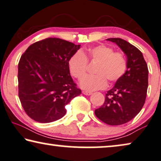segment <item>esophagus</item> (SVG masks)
I'll list each match as a JSON object with an SVG mask.
<instances>
[{"label": "esophagus", "instance_id": "1", "mask_svg": "<svg viewBox=\"0 0 161 161\" xmlns=\"http://www.w3.org/2000/svg\"><path fill=\"white\" fill-rule=\"evenodd\" d=\"M82 93L85 95H90L92 94V92H90V91H82Z\"/></svg>", "mask_w": 161, "mask_h": 161}]
</instances>
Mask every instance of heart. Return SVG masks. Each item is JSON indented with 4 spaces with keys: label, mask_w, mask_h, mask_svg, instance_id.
<instances>
[{
    "label": "heart",
    "mask_w": 161,
    "mask_h": 161,
    "mask_svg": "<svg viewBox=\"0 0 161 161\" xmlns=\"http://www.w3.org/2000/svg\"><path fill=\"white\" fill-rule=\"evenodd\" d=\"M87 61L97 63L95 75H89L80 81V86L86 90H97L106 87L108 81L116 82L127 69V62L121 52H114L112 47L105 45H96L81 52H76L69 61V70L71 76L80 80L86 74Z\"/></svg>",
    "instance_id": "obj_1"
}]
</instances>
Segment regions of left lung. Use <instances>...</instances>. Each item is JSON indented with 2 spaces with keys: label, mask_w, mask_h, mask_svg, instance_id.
Masks as SVG:
<instances>
[{
  "label": "left lung",
  "mask_w": 161,
  "mask_h": 161,
  "mask_svg": "<svg viewBox=\"0 0 161 161\" xmlns=\"http://www.w3.org/2000/svg\"><path fill=\"white\" fill-rule=\"evenodd\" d=\"M126 54L127 69L105 95L103 105L95 116L112 126L126 124L137 115L145 104L148 87V68L142 52L121 38H108Z\"/></svg>",
  "instance_id": "1"
}]
</instances>
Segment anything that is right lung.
Returning a JSON list of instances; mask_svg holds the SVG:
<instances>
[{
	"instance_id": "obj_1",
	"label": "right lung",
	"mask_w": 161,
	"mask_h": 161,
	"mask_svg": "<svg viewBox=\"0 0 161 161\" xmlns=\"http://www.w3.org/2000/svg\"><path fill=\"white\" fill-rule=\"evenodd\" d=\"M80 48L66 40L49 37L30 45L18 65L19 97L31 119L49 123L66 114V105L81 94L70 75L69 61Z\"/></svg>"
}]
</instances>
